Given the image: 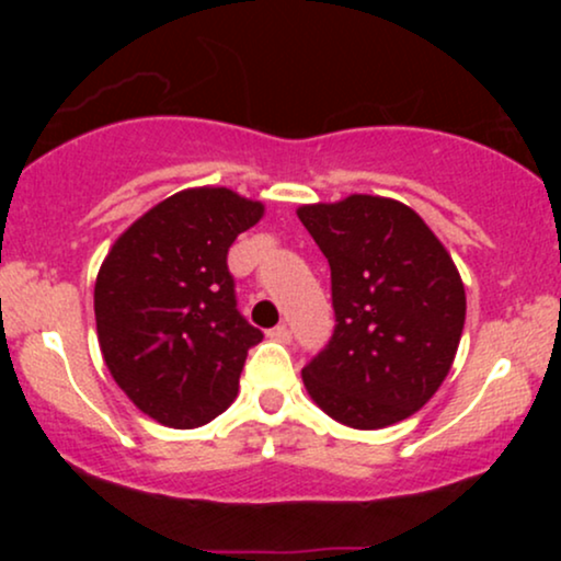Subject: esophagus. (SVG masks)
I'll use <instances>...</instances> for the list:
<instances>
[{
    "label": "esophagus",
    "instance_id": "1",
    "mask_svg": "<svg viewBox=\"0 0 561 561\" xmlns=\"http://www.w3.org/2000/svg\"><path fill=\"white\" fill-rule=\"evenodd\" d=\"M268 337L276 340V343H289V337H293V334H289L287 324H279V327H274L272 332H268Z\"/></svg>",
    "mask_w": 561,
    "mask_h": 561
}]
</instances>
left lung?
Returning <instances> with one entry per match:
<instances>
[{
  "mask_svg": "<svg viewBox=\"0 0 561 561\" xmlns=\"http://www.w3.org/2000/svg\"><path fill=\"white\" fill-rule=\"evenodd\" d=\"M298 218L332 268L337 324L302 369L311 401L353 430L416 414L454 366L467 319L459 268L414 208L347 195L300 205Z\"/></svg>",
  "mask_w": 561,
  "mask_h": 561,
  "instance_id": "1",
  "label": "left lung"
}]
</instances>
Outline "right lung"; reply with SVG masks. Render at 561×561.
<instances>
[{
    "mask_svg": "<svg viewBox=\"0 0 561 561\" xmlns=\"http://www.w3.org/2000/svg\"><path fill=\"white\" fill-rule=\"evenodd\" d=\"M266 214L229 186H190L113 242L94 282L102 358L141 414L192 430L227 411L261 330L240 317L227 253Z\"/></svg>",
    "mask_w": 561,
    "mask_h": 561,
    "instance_id": "obj_1",
    "label": "right lung"
}]
</instances>
